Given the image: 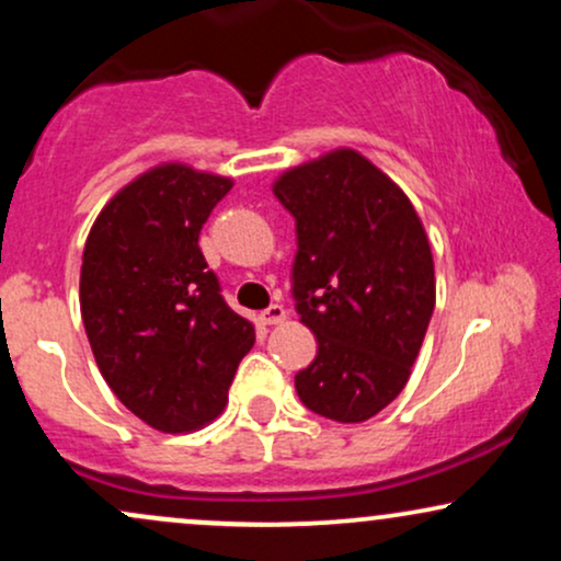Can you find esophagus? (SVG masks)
Segmentation results:
<instances>
[{"label": "esophagus", "instance_id": "1", "mask_svg": "<svg viewBox=\"0 0 561 561\" xmlns=\"http://www.w3.org/2000/svg\"><path fill=\"white\" fill-rule=\"evenodd\" d=\"M285 317H287L285 306L274 302V306H268L266 311L261 313V321H263V324H282V321H285Z\"/></svg>", "mask_w": 561, "mask_h": 561}]
</instances>
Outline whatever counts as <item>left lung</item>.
<instances>
[{
	"instance_id": "8db88e82",
	"label": "left lung",
	"mask_w": 561,
	"mask_h": 561,
	"mask_svg": "<svg viewBox=\"0 0 561 561\" xmlns=\"http://www.w3.org/2000/svg\"><path fill=\"white\" fill-rule=\"evenodd\" d=\"M274 195L295 218L293 300L317 337L295 375L313 414L366 422L409 382L435 308V268L420 216L353 150L287 171Z\"/></svg>"
}]
</instances>
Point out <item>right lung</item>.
I'll return each instance as SVG.
<instances>
[{
  "label": "right lung",
  "instance_id": "add662e5",
  "mask_svg": "<svg viewBox=\"0 0 561 561\" xmlns=\"http://www.w3.org/2000/svg\"><path fill=\"white\" fill-rule=\"evenodd\" d=\"M229 190L224 176L160 165L102 208L83 248L81 317L94 362L118 401L163 433L216 420L255 343L197 244Z\"/></svg>",
  "mask_w": 561,
  "mask_h": 561
}]
</instances>
